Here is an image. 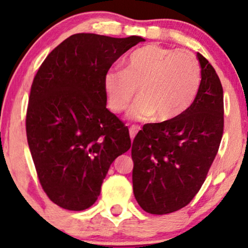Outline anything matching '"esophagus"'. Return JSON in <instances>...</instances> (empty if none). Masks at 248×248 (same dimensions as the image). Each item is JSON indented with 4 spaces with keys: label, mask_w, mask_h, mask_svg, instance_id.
<instances>
[{
    "label": "esophagus",
    "mask_w": 248,
    "mask_h": 248,
    "mask_svg": "<svg viewBox=\"0 0 248 248\" xmlns=\"http://www.w3.org/2000/svg\"><path fill=\"white\" fill-rule=\"evenodd\" d=\"M138 131H139L138 126H132L131 128H129V137H131L132 140L134 139V137H136V134L138 133Z\"/></svg>",
    "instance_id": "esophagus-1"
}]
</instances>
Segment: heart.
<instances>
[{
  "label": "heart",
  "mask_w": 248,
  "mask_h": 248,
  "mask_svg": "<svg viewBox=\"0 0 248 248\" xmlns=\"http://www.w3.org/2000/svg\"><path fill=\"white\" fill-rule=\"evenodd\" d=\"M103 85L111 111H124L138 90L140 98L128 116L168 122L193 104L201 90L202 68L193 52L149 44L129 55L124 69L107 71Z\"/></svg>",
  "instance_id": "b5f03b06"
}]
</instances>
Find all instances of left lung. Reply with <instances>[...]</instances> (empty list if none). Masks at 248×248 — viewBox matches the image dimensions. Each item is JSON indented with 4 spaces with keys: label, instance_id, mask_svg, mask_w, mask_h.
Instances as JSON below:
<instances>
[{
    "label": "left lung",
    "instance_id": "8db88e82",
    "mask_svg": "<svg viewBox=\"0 0 248 248\" xmlns=\"http://www.w3.org/2000/svg\"><path fill=\"white\" fill-rule=\"evenodd\" d=\"M202 85L193 104L168 122L147 124L133 140V192L144 211L166 215L191 202L218 152L223 89L214 67L197 54Z\"/></svg>",
    "mask_w": 248,
    "mask_h": 248
}]
</instances>
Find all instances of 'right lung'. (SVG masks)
Here are the masks:
<instances>
[{
	"instance_id": "obj_1",
	"label": "right lung",
	"mask_w": 248,
	"mask_h": 248,
	"mask_svg": "<svg viewBox=\"0 0 248 248\" xmlns=\"http://www.w3.org/2000/svg\"><path fill=\"white\" fill-rule=\"evenodd\" d=\"M142 41L73 34L34 76L27 142L42 188L63 209L81 211L94 204L110 164L131 147L128 128L107 109L103 79L122 54Z\"/></svg>"
}]
</instances>
